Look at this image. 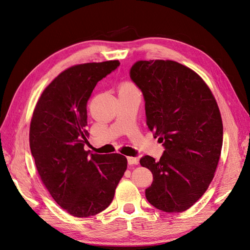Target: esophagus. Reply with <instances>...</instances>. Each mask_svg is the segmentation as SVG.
<instances>
[{
    "label": "esophagus",
    "instance_id": "esophagus-1",
    "mask_svg": "<svg viewBox=\"0 0 250 250\" xmlns=\"http://www.w3.org/2000/svg\"><path fill=\"white\" fill-rule=\"evenodd\" d=\"M127 161H128V165H138L139 164L138 158H135V157H131V156L127 157Z\"/></svg>",
    "mask_w": 250,
    "mask_h": 250
}]
</instances>
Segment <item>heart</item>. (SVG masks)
<instances>
[{
    "mask_svg": "<svg viewBox=\"0 0 250 250\" xmlns=\"http://www.w3.org/2000/svg\"><path fill=\"white\" fill-rule=\"evenodd\" d=\"M120 89L121 90H133V89H137V88H135V86L132 84L131 82L125 81L120 85Z\"/></svg>",
    "mask_w": 250,
    "mask_h": 250,
    "instance_id": "b5f03b06",
    "label": "heart"
}]
</instances>
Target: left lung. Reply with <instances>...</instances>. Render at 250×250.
Segmentation results:
<instances>
[{"mask_svg": "<svg viewBox=\"0 0 250 250\" xmlns=\"http://www.w3.org/2000/svg\"><path fill=\"white\" fill-rule=\"evenodd\" d=\"M130 77L143 92L148 129L165 147L160 161L149 155L140 161L153 174L146 198L163 211L181 213L206 193L220 160L217 101L197 73L173 60H141Z\"/></svg>", "mask_w": 250, "mask_h": 250, "instance_id": "left-lung-1", "label": "left lung"}]
</instances>
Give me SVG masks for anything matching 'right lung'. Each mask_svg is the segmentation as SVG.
I'll return each mask as SVG.
<instances>
[{
    "mask_svg": "<svg viewBox=\"0 0 250 250\" xmlns=\"http://www.w3.org/2000/svg\"><path fill=\"white\" fill-rule=\"evenodd\" d=\"M119 65L108 60L67 67L43 89L33 110L29 143L37 172L52 198L74 217L108 208L127 169L124 155L84 150L87 101L98 81Z\"/></svg>",
    "mask_w": 250,
    "mask_h": 250,
    "instance_id": "right-lung-1",
    "label": "right lung"
}]
</instances>
